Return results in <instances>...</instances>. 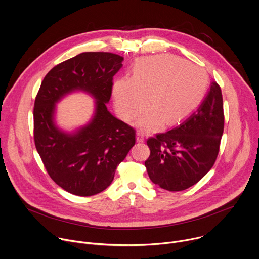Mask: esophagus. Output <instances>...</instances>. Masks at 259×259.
<instances>
[{"label":"esophagus","instance_id":"esophagus-1","mask_svg":"<svg viewBox=\"0 0 259 259\" xmlns=\"http://www.w3.org/2000/svg\"><path fill=\"white\" fill-rule=\"evenodd\" d=\"M136 139L138 142H143L144 141V135L141 130H138L136 133Z\"/></svg>","mask_w":259,"mask_h":259}]
</instances>
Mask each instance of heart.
Wrapping results in <instances>:
<instances>
[{
	"mask_svg": "<svg viewBox=\"0 0 259 259\" xmlns=\"http://www.w3.org/2000/svg\"><path fill=\"white\" fill-rule=\"evenodd\" d=\"M208 77L205 71L171 55L138 61L131 78L122 77L113 85L115 106L120 117L130 121L147 105L135 124L156 131L163 123L171 126L187 118L202 102Z\"/></svg>",
	"mask_w": 259,
	"mask_h": 259,
	"instance_id": "obj_1",
	"label": "heart"
}]
</instances>
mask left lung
Returning <instances> with one entry per match:
<instances>
[{
	"label": "left lung",
	"instance_id": "left-lung-1",
	"mask_svg": "<svg viewBox=\"0 0 259 259\" xmlns=\"http://www.w3.org/2000/svg\"><path fill=\"white\" fill-rule=\"evenodd\" d=\"M220 85L212 81L198 108L178 126L147 139L144 164L150 180L168 191H182L199 182L215 162L224 132Z\"/></svg>",
	"mask_w": 259,
	"mask_h": 259
}]
</instances>
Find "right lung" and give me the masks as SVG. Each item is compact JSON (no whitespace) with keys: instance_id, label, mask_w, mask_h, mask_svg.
Wrapping results in <instances>:
<instances>
[{"instance_id":"add662e5","label":"right lung","mask_w":259,"mask_h":259,"mask_svg":"<svg viewBox=\"0 0 259 259\" xmlns=\"http://www.w3.org/2000/svg\"><path fill=\"white\" fill-rule=\"evenodd\" d=\"M124 58L108 52H88L66 60L44 78L33 108L36 150L52 180L67 192L92 196L104 191L136 141V131L107 109L113 77ZM81 89L97 99L93 121L75 135L60 132L52 121L54 104Z\"/></svg>"}]
</instances>
